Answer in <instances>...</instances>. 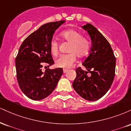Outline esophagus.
<instances>
[{
	"label": "esophagus",
	"instance_id": "1",
	"mask_svg": "<svg viewBox=\"0 0 131 131\" xmlns=\"http://www.w3.org/2000/svg\"><path fill=\"white\" fill-rule=\"evenodd\" d=\"M67 71H68V70H65V69H64V70H63V73H66Z\"/></svg>",
	"mask_w": 131,
	"mask_h": 131
}]
</instances>
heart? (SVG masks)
Masks as SVG:
<instances>
[{"mask_svg": "<svg viewBox=\"0 0 131 131\" xmlns=\"http://www.w3.org/2000/svg\"><path fill=\"white\" fill-rule=\"evenodd\" d=\"M63 40L70 43L68 52L70 53L60 56L55 61L57 67L70 68L76 61V56L82 58L88 55L90 50V42L85 37H82L79 32L74 29H69L61 32ZM50 52L53 56L58 53V43L56 40L50 41L49 46Z\"/></svg>", "mask_w": 131, "mask_h": 131, "instance_id": "1", "label": "heart"}]
</instances>
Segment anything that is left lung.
<instances>
[{
	"label": "left lung",
	"instance_id": "8db88e82",
	"mask_svg": "<svg viewBox=\"0 0 131 131\" xmlns=\"http://www.w3.org/2000/svg\"><path fill=\"white\" fill-rule=\"evenodd\" d=\"M81 28L91 37L92 47L89 55L82 63L87 71L76 69L73 88L83 99L96 101L108 91L112 84L116 58L110 43L95 27L87 23Z\"/></svg>",
	"mask_w": 131,
	"mask_h": 131
}]
</instances>
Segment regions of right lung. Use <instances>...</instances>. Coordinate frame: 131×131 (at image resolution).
I'll return each mask as SVG.
<instances>
[{"label":"right lung","instance_id":"add662e5","mask_svg":"<svg viewBox=\"0 0 131 131\" xmlns=\"http://www.w3.org/2000/svg\"><path fill=\"white\" fill-rule=\"evenodd\" d=\"M65 21L52 22L42 25L23 42L15 59L16 77L19 88L28 98L40 100L46 98L56 88L63 74L61 68L47 70L54 61L49 46L55 31Z\"/></svg>","mask_w":131,"mask_h":131}]
</instances>
